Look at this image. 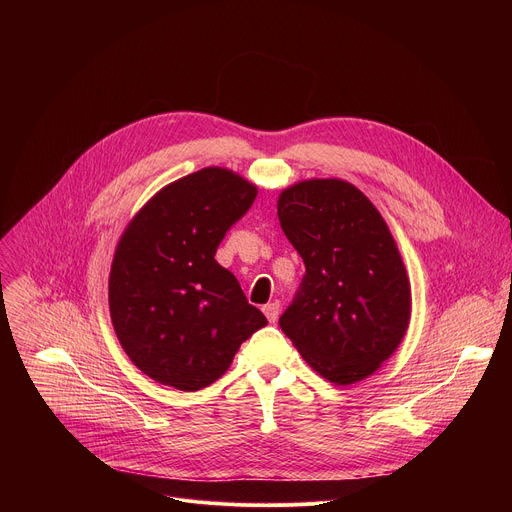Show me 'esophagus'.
I'll use <instances>...</instances> for the list:
<instances>
[{
	"label": "esophagus",
	"instance_id": "obj_1",
	"mask_svg": "<svg viewBox=\"0 0 512 512\" xmlns=\"http://www.w3.org/2000/svg\"><path fill=\"white\" fill-rule=\"evenodd\" d=\"M263 314L267 316L269 322H275L277 316H279V304L277 302H271V304H265L263 306Z\"/></svg>",
	"mask_w": 512,
	"mask_h": 512
}]
</instances>
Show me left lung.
<instances>
[{
  "instance_id": "left-lung-1",
  "label": "left lung",
  "mask_w": 512,
  "mask_h": 512,
  "mask_svg": "<svg viewBox=\"0 0 512 512\" xmlns=\"http://www.w3.org/2000/svg\"><path fill=\"white\" fill-rule=\"evenodd\" d=\"M277 216L306 265L281 330L326 381L371 377L399 348L411 318L407 269L385 218L338 178L285 188Z\"/></svg>"
}]
</instances>
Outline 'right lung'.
Listing matches in <instances>:
<instances>
[{"label": "right lung", "instance_id": "right-lung-1", "mask_svg": "<svg viewBox=\"0 0 512 512\" xmlns=\"http://www.w3.org/2000/svg\"><path fill=\"white\" fill-rule=\"evenodd\" d=\"M255 196V184L210 166L164 186L125 227L109 273V312L123 350L156 383L208 387L267 324L214 259Z\"/></svg>", "mask_w": 512, "mask_h": 512}]
</instances>
